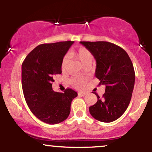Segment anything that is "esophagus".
Segmentation results:
<instances>
[{
	"mask_svg": "<svg viewBox=\"0 0 152 152\" xmlns=\"http://www.w3.org/2000/svg\"><path fill=\"white\" fill-rule=\"evenodd\" d=\"M85 95H86V93H85V92H79V93H78V96H83Z\"/></svg>",
	"mask_w": 152,
	"mask_h": 152,
	"instance_id": "esophagus-1",
	"label": "esophagus"
}]
</instances>
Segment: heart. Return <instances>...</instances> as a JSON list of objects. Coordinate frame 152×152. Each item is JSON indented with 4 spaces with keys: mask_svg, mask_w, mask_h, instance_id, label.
<instances>
[{
    "mask_svg": "<svg viewBox=\"0 0 152 152\" xmlns=\"http://www.w3.org/2000/svg\"><path fill=\"white\" fill-rule=\"evenodd\" d=\"M69 56L78 59L83 66L88 64H91L92 61H93L92 53H91L90 50H88L84 47H80L76 50H70L69 53ZM67 64L68 58L67 56H66L63 59L61 63L62 69H65ZM69 82L75 88H78V89H81L86 84L87 80L85 78L82 77V76H74V77L71 78Z\"/></svg>",
    "mask_w": 152,
    "mask_h": 152,
    "instance_id": "obj_1",
    "label": "heart"
}]
</instances>
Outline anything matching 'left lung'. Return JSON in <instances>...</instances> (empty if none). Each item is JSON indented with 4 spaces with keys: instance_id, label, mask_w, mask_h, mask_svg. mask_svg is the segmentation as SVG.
Here are the masks:
<instances>
[{
    "instance_id": "1",
    "label": "left lung",
    "mask_w": 152,
    "mask_h": 152,
    "mask_svg": "<svg viewBox=\"0 0 152 152\" xmlns=\"http://www.w3.org/2000/svg\"><path fill=\"white\" fill-rule=\"evenodd\" d=\"M96 61L95 76L99 86L105 85V93L89 107L94 118L102 122L116 120L125 112L134 90L135 72L133 64L123 48L107 41H81Z\"/></svg>"
}]
</instances>
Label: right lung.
Instances as JSON below:
<instances>
[{"instance_id": "obj_1", "label": "right lung", "mask_w": 152, "mask_h": 152, "mask_svg": "<svg viewBox=\"0 0 152 152\" xmlns=\"http://www.w3.org/2000/svg\"><path fill=\"white\" fill-rule=\"evenodd\" d=\"M74 41L43 43L28 54L22 64V88L27 105L38 119L50 124L68 118L72 100L78 96L71 88L64 93L52 89L53 76L61 74L64 56Z\"/></svg>"}]
</instances>
